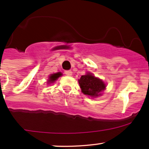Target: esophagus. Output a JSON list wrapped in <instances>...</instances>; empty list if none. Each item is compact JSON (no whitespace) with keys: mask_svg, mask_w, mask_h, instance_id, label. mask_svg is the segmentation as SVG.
Returning <instances> with one entry per match:
<instances>
[{"mask_svg":"<svg viewBox=\"0 0 149 149\" xmlns=\"http://www.w3.org/2000/svg\"><path fill=\"white\" fill-rule=\"evenodd\" d=\"M64 73H65V74L67 75V76H71V75L72 74V72L71 70H66V71L64 72Z\"/></svg>","mask_w":149,"mask_h":149,"instance_id":"34e87169","label":"esophagus"}]
</instances>
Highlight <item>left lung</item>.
<instances>
[{"mask_svg": "<svg viewBox=\"0 0 149 149\" xmlns=\"http://www.w3.org/2000/svg\"><path fill=\"white\" fill-rule=\"evenodd\" d=\"M79 84L82 92L91 97H97L105 89V84L101 79L91 74L82 75L79 79Z\"/></svg>", "mask_w": 149, "mask_h": 149, "instance_id": "left-lung-1", "label": "left lung"}]
</instances>
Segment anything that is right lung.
<instances>
[{
  "instance_id": "obj_1",
  "label": "right lung",
  "mask_w": 149,
  "mask_h": 149,
  "mask_svg": "<svg viewBox=\"0 0 149 149\" xmlns=\"http://www.w3.org/2000/svg\"><path fill=\"white\" fill-rule=\"evenodd\" d=\"M61 75H62V73L60 72H57L56 73V74H52L51 76L49 77V82H54V81L56 80V79H58V77H59Z\"/></svg>"
}]
</instances>
